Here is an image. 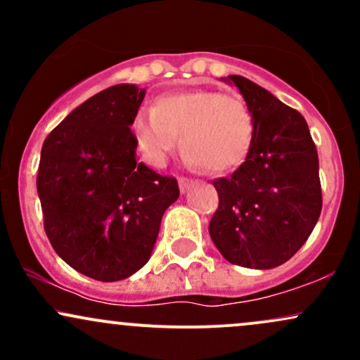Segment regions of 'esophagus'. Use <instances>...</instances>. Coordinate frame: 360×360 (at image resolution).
<instances>
[{
  "instance_id": "obj_1",
  "label": "esophagus",
  "mask_w": 360,
  "mask_h": 360,
  "mask_svg": "<svg viewBox=\"0 0 360 360\" xmlns=\"http://www.w3.org/2000/svg\"><path fill=\"white\" fill-rule=\"evenodd\" d=\"M177 183H179L181 191H184V189H188L189 186L193 184V179H189V177H179V179H177Z\"/></svg>"
}]
</instances>
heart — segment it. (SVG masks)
I'll use <instances>...</instances> for the list:
<instances>
[{
  "label": "heart",
  "instance_id": "1",
  "mask_svg": "<svg viewBox=\"0 0 360 360\" xmlns=\"http://www.w3.org/2000/svg\"><path fill=\"white\" fill-rule=\"evenodd\" d=\"M135 140L143 159L160 167L179 143L191 167L225 172L240 166L254 142V115L238 94L193 89L162 94L135 113Z\"/></svg>",
  "mask_w": 360,
  "mask_h": 360
}]
</instances>
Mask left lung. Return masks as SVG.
Segmentation results:
<instances>
[{
	"instance_id": "1",
	"label": "left lung",
	"mask_w": 360,
	"mask_h": 360,
	"mask_svg": "<svg viewBox=\"0 0 360 360\" xmlns=\"http://www.w3.org/2000/svg\"><path fill=\"white\" fill-rule=\"evenodd\" d=\"M254 115V142L230 177L213 181L210 237L229 262L272 269L301 249L321 213L318 154L307 120L269 91L229 76Z\"/></svg>"
}]
</instances>
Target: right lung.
<instances>
[{
	"label": "right lung",
	"instance_id": "right-lung-1",
	"mask_svg": "<svg viewBox=\"0 0 360 360\" xmlns=\"http://www.w3.org/2000/svg\"><path fill=\"white\" fill-rule=\"evenodd\" d=\"M146 89L117 84L72 110L44 140L37 191L53 250L72 269L103 283L146 266L176 177L137 160L130 125Z\"/></svg>",
	"mask_w": 360,
	"mask_h": 360
}]
</instances>
